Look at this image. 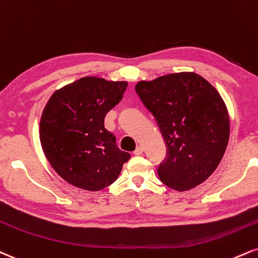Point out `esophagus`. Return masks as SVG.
I'll return each instance as SVG.
<instances>
[{
  "label": "esophagus",
  "instance_id": "34e87169",
  "mask_svg": "<svg viewBox=\"0 0 258 258\" xmlns=\"http://www.w3.org/2000/svg\"><path fill=\"white\" fill-rule=\"evenodd\" d=\"M135 155H137V156H139V155L143 154V148L139 145V147H137V149L135 150V153H133Z\"/></svg>",
  "mask_w": 258,
  "mask_h": 258
}]
</instances>
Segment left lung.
<instances>
[{
    "instance_id": "8db88e82",
    "label": "left lung",
    "mask_w": 258,
    "mask_h": 258,
    "mask_svg": "<svg viewBox=\"0 0 258 258\" xmlns=\"http://www.w3.org/2000/svg\"><path fill=\"white\" fill-rule=\"evenodd\" d=\"M137 92L155 116L167 145L157 173L164 185L187 191L213 174L229 138L227 107L208 80L194 72L138 82Z\"/></svg>"
}]
</instances>
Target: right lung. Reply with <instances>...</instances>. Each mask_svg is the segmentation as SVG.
Here are the masks:
<instances>
[{
  "label": "right lung",
  "mask_w": 258,
  "mask_h": 258,
  "mask_svg": "<svg viewBox=\"0 0 258 258\" xmlns=\"http://www.w3.org/2000/svg\"><path fill=\"white\" fill-rule=\"evenodd\" d=\"M127 82L84 77L56 90L39 123L42 149L68 184L99 191L117 179L131 155L120 150L104 117L122 98Z\"/></svg>",
  "instance_id": "right-lung-1"
}]
</instances>
